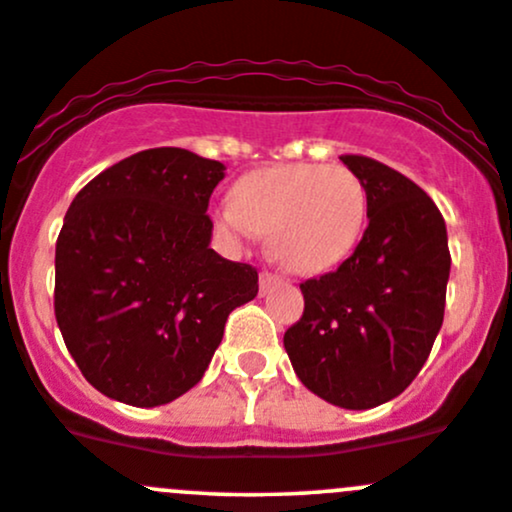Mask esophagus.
I'll list each match as a JSON object with an SVG mask.
<instances>
[{"instance_id":"34e87169","label":"esophagus","mask_w":512,"mask_h":512,"mask_svg":"<svg viewBox=\"0 0 512 512\" xmlns=\"http://www.w3.org/2000/svg\"><path fill=\"white\" fill-rule=\"evenodd\" d=\"M278 283H283V278L276 276V273H271V271H263L261 278H258V286H261V293H266L268 288L278 286Z\"/></svg>"}]
</instances>
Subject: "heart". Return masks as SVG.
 <instances>
[{
	"label": "heart",
	"instance_id": "heart-1",
	"mask_svg": "<svg viewBox=\"0 0 512 512\" xmlns=\"http://www.w3.org/2000/svg\"><path fill=\"white\" fill-rule=\"evenodd\" d=\"M367 221L365 182L340 165H278L236 182L219 224L236 236L266 234L278 261L315 276L355 251Z\"/></svg>",
	"mask_w": 512,
	"mask_h": 512
}]
</instances>
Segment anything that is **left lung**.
<instances>
[{
  "instance_id": "8db88e82",
  "label": "left lung",
  "mask_w": 512,
  "mask_h": 512,
  "mask_svg": "<svg viewBox=\"0 0 512 512\" xmlns=\"http://www.w3.org/2000/svg\"><path fill=\"white\" fill-rule=\"evenodd\" d=\"M367 189V224L337 271L300 283L305 308L283 335L300 382L342 409L399 397L424 367L446 308L451 254L429 194L372 157L342 155Z\"/></svg>"
}]
</instances>
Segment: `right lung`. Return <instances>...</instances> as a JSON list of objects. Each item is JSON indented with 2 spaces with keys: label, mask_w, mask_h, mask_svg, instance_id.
I'll return each mask as SVG.
<instances>
[{
  "label": "right lung",
  "mask_w": 512,
  "mask_h": 512,
  "mask_svg": "<svg viewBox=\"0 0 512 512\" xmlns=\"http://www.w3.org/2000/svg\"><path fill=\"white\" fill-rule=\"evenodd\" d=\"M226 167L155 147L93 177L56 241V323L83 377L115 402L160 407L207 372L226 318L258 293L249 263L209 249Z\"/></svg>",
  "instance_id": "1"
}]
</instances>
